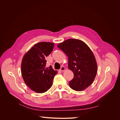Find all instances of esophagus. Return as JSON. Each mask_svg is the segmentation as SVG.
<instances>
[{
	"instance_id": "obj_1",
	"label": "esophagus",
	"mask_w": 120,
	"mask_h": 120,
	"mask_svg": "<svg viewBox=\"0 0 120 120\" xmlns=\"http://www.w3.org/2000/svg\"><path fill=\"white\" fill-rule=\"evenodd\" d=\"M64 70H65V68H64V67H61L60 68V71H64Z\"/></svg>"
}]
</instances>
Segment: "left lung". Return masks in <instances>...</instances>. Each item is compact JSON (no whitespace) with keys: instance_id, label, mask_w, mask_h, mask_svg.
<instances>
[{"instance_id":"1","label":"left lung","mask_w":120,"mask_h":120,"mask_svg":"<svg viewBox=\"0 0 120 120\" xmlns=\"http://www.w3.org/2000/svg\"><path fill=\"white\" fill-rule=\"evenodd\" d=\"M68 57V68L74 72V77L69 82L71 88L82 91L88 88L95 79L97 64L93 52L82 41L68 39L57 45Z\"/></svg>"}]
</instances>
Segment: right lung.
Instances as JSON below:
<instances>
[{"label":"right lung","instance_id":"1","mask_svg":"<svg viewBox=\"0 0 120 120\" xmlns=\"http://www.w3.org/2000/svg\"><path fill=\"white\" fill-rule=\"evenodd\" d=\"M54 43L41 42L35 45L24 54L21 62V75L25 83L38 93L46 92L52 86L57 71L46 68L45 57L52 51Z\"/></svg>","mask_w":120,"mask_h":120}]
</instances>
